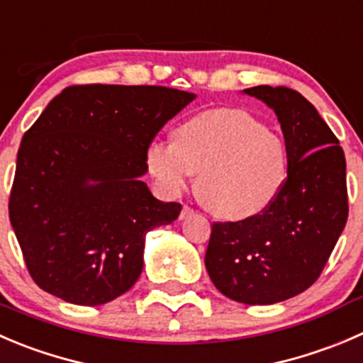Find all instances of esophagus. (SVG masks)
<instances>
[{
  "label": "esophagus",
  "instance_id": "esophagus-1",
  "mask_svg": "<svg viewBox=\"0 0 363 363\" xmlns=\"http://www.w3.org/2000/svg\"><path fill=\"white\" fill-rule=\"evenodd\" d=\"M191 214H193V209H191V207L184 206V207H182V211H181V220H186V218L191 216Z\"/></svg>",
  "mask_w": 363,
  "mask_h": 363
}]
</instances>
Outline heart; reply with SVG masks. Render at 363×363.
<instances>
[{
  "instance_id": "b5f03b06",
  "label": "heart",
  "mask_w": 363,
  "mask_h": 363,
  "mask_svg": "<svg viewBox=\"0 0 363 363\" xmlns=\"http://www.w3.org/2000/svg\"><path fill=\"white\" fill-rule=\"evenodd\" d=\"M172 140L150 143L145 156L147 170L164 195H181L196 174L200 202L218 216L242 220L266 211L286 186V142L246 111L196 113L174 129Z\"/></svg>"
}]
</instances>
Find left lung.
<instances>
[{
	"mask_svg": "<svg viewBox=\"0 0 363 363\" xmlns=\"http://www.w3.org/2000/svg\"><path fill=\"white\" fill-rule=\"evenodd\" d=\"M277 113L289 174L277 200L241 221L213 223L206 267L221 294L271 305L303 293L321 275L347 221L346 157L321 115L296 90H242Z\"/></svg>",
	"mask_w": 363,
	"mask_h": 363,
	"instance_id": "obj_1",
	"label": "left lung"
}]
</instances>
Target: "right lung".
Returning a JSON list of instances; mask_svg holds the SVG:
<instances>
[{
	"label": "right lung",
	"mask_w": 363,
	"mask_h": 363,
	"mask_svg": "<svg viewBox=\"0 0 363 363\" xmlns=\"http://www.w3.org/2000/svg\"><path fill=\"white\" fill-rule=\"evenodd\" d=\"M193 99L167 86L76 84L24 133L9 216L40 289L96 307L135 286L147 232L182 209L140 179L147 149Z\"/></svg>",
	"instance_id": "right-lung-1"
}]
</instances>
